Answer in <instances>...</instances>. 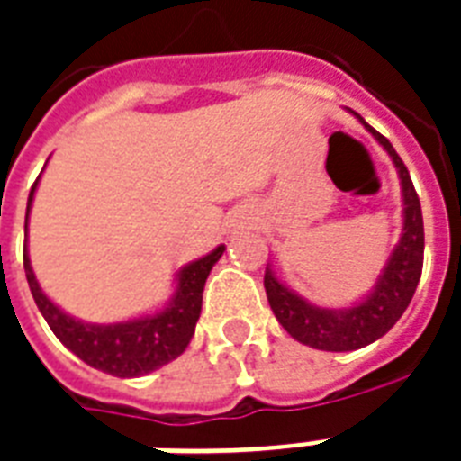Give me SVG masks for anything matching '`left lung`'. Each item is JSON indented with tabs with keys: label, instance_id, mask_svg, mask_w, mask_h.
<instances>
[{
	"label": "left lung",
	"instance_id": "8db88e82",
	"mask_svg": "<svg viewBox=\"0 0 461 461\" xmlns=\"http://www.w3.org/2000/svg\"><path fill=\"white\" fill-rule=\"evenodd\" d=\"M361 124L390 153L397 172H400L402 194H404L402 239L387 260L383 275L378 277L373 294L357 306L330 311V308H318L303 302L302 296H296L292 289L285 287L275 277L273 270H266V280H263L267 302H270V308L282 328L302 344L322 351L361 349L385 335L407 311L423 270V215L409 169L404 167L400 155L394 153L393 143L385 136H380L375 129L366 124L364 119H361Z\"/></svg>",
	"mask_w": 461,
	"mask_h": 461
}]
</instances>
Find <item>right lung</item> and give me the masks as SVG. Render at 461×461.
Masks as SVG:
<instances>
[{
	"label": "right lung",
	"mask_w": 461,
	"mask_h": 461,
	"mask_svg": "<svg viewBox=\"0 0 461 461\" xmlns=\"http://www.w3.org/2000/svg\"><path fill=\"white\" fill-rule=\"evenodd\" d=\"M38 181L32 184L28 195V212H31L32 194ZM224 246H217L215 251L205 258L195 260L179 273V285L172 303L162 313L136 318V321L114 322V325H90L67 315L54 306L40 289L35 275H32L31 260L23 246V267L28 277V287L32 299L38 303L40 313L59 337V342L71 349L76 357L86 361L97 371L110 373L117 378H139L146 373L155 371L159 366L169 364L184 354V349L194 337L195 322L201 318L203 287L208 280L210 270L215 266Z\"/></svg>",
	"instance_id": "add662e5"
}]
</instances>
